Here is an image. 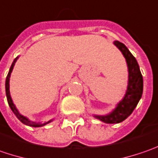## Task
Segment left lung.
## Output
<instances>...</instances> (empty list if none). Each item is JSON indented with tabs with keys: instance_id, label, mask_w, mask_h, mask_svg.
I'll list each match as a JSON object with an SVG mask.
<instances>
[{
	"instance_id": "8db88e82",
	"label": "left lung",
	"mask_w": 158,
	"mask_h": 158,
	"mask_svg": "<svg viewBox=\"0 0 158 158\" xmlns=\"http://www.w3.org/2000/svg\"><path fill=\"white\" fill-rule=\"evenodd\" d=\"M114 44L123 53L127 60L129 72V80L127 94L124 99L120 102L117 108L114 110L113 112L107 116H94L101 121H103L108 124H117L127 118L134 111L135 107L137 106L143 91V79L135 57L123 43L117 40L114 42Z\"/></svg>"
}]
</instances>
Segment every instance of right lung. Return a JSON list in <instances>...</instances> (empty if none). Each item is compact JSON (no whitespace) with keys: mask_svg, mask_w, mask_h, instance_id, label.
<instances>
[{"mask_svg":"<svg viewBox=\"0 0 158 158\" xmlns=\"http://www.w3.org/2000/svg\"><path fill=\"white\" fill-rule=\"evenodd\" d=\"M17 58H15L14 60V62H13V64H12V65H11L10 69V72L8 73V75H7V78H6V83H5V87H6V95H7V100H8V103H9V105L10 107L11 110L13 111V113L15 114L16 116H17V118L18 119L20 120L23 124L24 125H26V126H30V127H43L45 125H47L48 123H49L50 121H48V122H47V123H44V124H37V123H34V122H31L30 120H28L25 117H24L23 115H21V114L19 113L18 111H17V110L16 109V107L14 105V103H13V102H12V100H11L10 97V74L11 72H12V70H13V68H14V65H15V63H16V61H17Z\"/></svg>","mask_w":158,"mask_h":158,"instance_id":"1","label":"right lung"}]
</instances>
